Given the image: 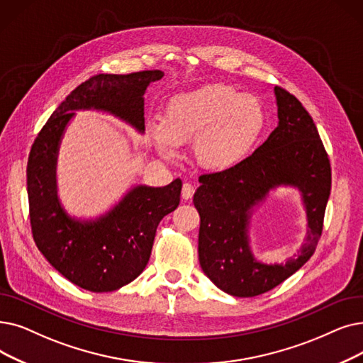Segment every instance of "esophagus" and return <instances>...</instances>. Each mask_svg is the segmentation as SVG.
Wrapping results in <instances>:
<instances>
[{
  "instance_id": "1",
  "label": "esophagus",
  "mask_w": 363,
  "mask_h": 363,
  "mask_svg": "<svg viewBox=\"0 0 363 363\" xmlns=\"http://www.w3.org/2000/svg\"><path fill=\"white\" fill-rule=\"evenodd\" d=\"M194 191H196L194 185H193V184H190V182H185V184L182 185L181 196H182V199H184V200H188V199H191V197L194 196Z\"/></svg>"
}]
</instances>
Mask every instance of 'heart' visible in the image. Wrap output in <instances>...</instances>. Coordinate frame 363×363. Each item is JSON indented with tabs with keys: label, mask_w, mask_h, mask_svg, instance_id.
Here are the masks:
<instances>
[{
	"label": "heart",
	"mask_w": 363,
	"mask_h": 363,
	"mask_svg": "<svg viewBox=\"0 0 363 363\" xmlns=\"http://www.w3.org/2000/svg\"><path fill=\"white\" fill-rule=\"evenodd\" d=\"M264 125V108L255 96L215 83L173 94L163 121H150L148 136L166 157L194 140V159L201 167L227 170L246 159Z\"/></svg>",
	"instance_id": "1"
}]
</instances>
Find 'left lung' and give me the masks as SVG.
Instances as JSON below:
<instances>
[{
  "label": "left lung",
  "mask_w": 363,
  "mask_h": 363,
  "mask_svg": "<svg viewBox=\"0 0 363 363\" xmlns=\"http://www.w3.org/2000/svg\"><path fill=\"white\" fill-rule=\"evenodd\" d=\"M277 128L245 160L199 178L194 206L200 215V267L233 296H257L286 280L310 259L323 230L330 193V163L310 114L294 94L274 87ZM279 184L302 191L309 231L300 255L286 264L258 263L248 247L247 225L253 206Z\"/></svg>",
  "instance_id": "1"
}]
</instances>
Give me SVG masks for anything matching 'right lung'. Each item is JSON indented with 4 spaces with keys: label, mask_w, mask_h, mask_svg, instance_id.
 I'll return each mask as SVG.
<instances>
[{
    "label": "right lung",
    "mask_w": 363,
    "mask_h": 363,
    "mask_svg": "<svg viewBox=\"0 0 363 363\" xmlns=\"http://www.w3.org/2000/svg\"><path fill=\"white\" fill-rule=\"evenodd\" d=\"M163 75L159 69L93 75L56 108L30 148L26 185L34 242L62 276L86 291H117L144 272L157 227L178 208L182 181L155 188L138 185L106 215L77 220L57 199L59 143L77 109L111 113L144 132V93Z\"/></svg>",
    "instance_id": "1"
}]
</instances>
